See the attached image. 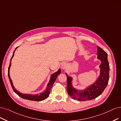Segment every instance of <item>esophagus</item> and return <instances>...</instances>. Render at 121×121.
<instances>
[{
    "instance_id": "1",
    "label": "esophagus",
    "mask_w": 121,
    "mask_h": 121,
    "mask_svg": "<svg viewBox=\"0 0 121 121\" xmlns=\"http://www.w3.org/2000/svg\"><path fill=\"white\" fill-rule=\"evenodd\" d=\"M61 69H63V70H64L66 69V68L67 67V64L66 63H62V64L61 65Z\"/></svg>"
}]
</instances>
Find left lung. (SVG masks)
<instances>
[{
    "label": "left lung",
    "mask_w": 121,
    "mask_h": 121,
    "mask_svg": "<svg viewBox=\"0 0 121 121\" xmlns=\"http://www.w3.org/2000/svg\"><path fill=\"white\" fill-rule=\"evenodd\" d=\"M97 58L101 61L100 75L95 82L82 90L75 89L72 84V78L66 73L67 80V90L68 94L73 99L79 101L91 100L99 96L108 85L109 79L110 67L108 61V54L97 46Z\"/></svg>",
    "instance_id": "left-lung-1"
}]
</instances>
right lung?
Wrapping results in <instances>:
<instances>
[{
    "label": "right lung",
    "instance_id": "add662e5",
    "mask_svg": "<svg viewBox=\"0 0 121 121\" xmlns=\"http://www.w3.org/2000/svg\"><path fill=\"white\" fill-rule=\"evenodd\" d=\"M18 47H16L15 48L14 51L13 52V55H12V56L11 59H10V64H9V66L8 70V76L9 79V81H10L11 85V87L13 89V91H14V92L17 95H18L19 97H20L22 98H23V99H24L29 100H30V101H42V100L46 99V98L49 96V94H50V90H51V89L52 88V86H53L54 83L55 82V80H56L58 75H59L61 73V69H59V70H58L57 72L52 74L51 75L50 81H49V83L47 84V86L46 90H45V91L43 92V93H40V94L34 95H31V94H22V93H20L19 92H18V91L16 90V89L14 88V86H13V85L12 80L10 78V75H9V70H10V66H11V60L12 59L13 57L14 56V52L16 50V49Z\"/></svg>",
    "mask_w": 121,
    "mask_h": 121
}]
</instances>
